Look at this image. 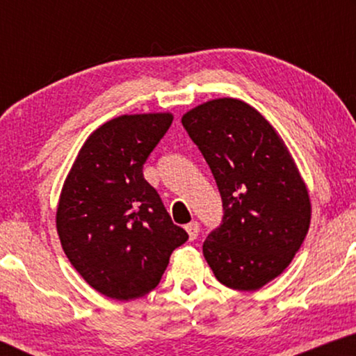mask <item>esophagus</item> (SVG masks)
Masks as SVG:
<instances>
[{
  "mask_svg": "<svg viewBox=\"0 0 356 356\" xmlns=\"http://www.w3.org/2000/svg\"><path fill=\"white\" fill-rule=\"evenodd\" d=\"M186 232H188V235H189V240L191 241H194L197 238V235H199V223L197 222H191V223H188L186 227Z\"/></svg>",
  "mask_w": 356,
  "mask_h": 356,
  "instance_id": "1",
  "label": "esophagus"
}]
</instances>
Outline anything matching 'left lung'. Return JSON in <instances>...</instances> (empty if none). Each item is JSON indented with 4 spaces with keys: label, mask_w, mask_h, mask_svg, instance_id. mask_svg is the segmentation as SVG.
I'll return each instance as SVG.
<instances>
[{
    "label": "left lung",
    "mask_w": 356,
    "mask_h": 356,
    "mask_svg": "<svg viewBox=\"0 0 356 356\" xmlns=\"http://www.w3.org/2000/svg\"><path fill=\"white\" fill-rule=\"evenodd\" d=\"M181 123L222 196V222L204 241V257L220 284L259 290L308 233L311 204L298 168L269 121L241 100H211Z\"/></svg>",
    "instance_id": "8db88e82"
}]
</instances>
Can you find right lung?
Instances as JSON below:
<instances>
[{"label": "right lung", "mask_w": 356, "mask_h": 356, "mask_svg": "<svg viewBox=\"0 0 356 356\" xmlns=\"http://www.w3.org/2000/svg\"><path fill=\"white\" fill-rule=\"evenodd\" d=\"M172 121L170 113L106 121L82 145L63 186L56 228L65 254L113 300L152 291L173 250L188 241L143 173Z\"/></svg>", "instance_id": "right-lung-1"}]
</instances>
